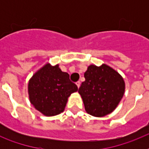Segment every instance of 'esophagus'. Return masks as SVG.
Instances as JSON below:
<instances>
[{"label": "esophagus", "instance_id": "1", "mask_svg": "<svg viewBox=\"0 0 149 149\" xmlns=\"http://www.w3.org/2000/svg\"><path fill=\"white\" fill-rule=\"evenodd\" d=\"M76 84H77V86H78V88H79V86H80V84H81V83H80L79 81H78V82H77V83H76Z\"/></svg>", "mask_w": 149, "mask_h": 149}]
</instances>
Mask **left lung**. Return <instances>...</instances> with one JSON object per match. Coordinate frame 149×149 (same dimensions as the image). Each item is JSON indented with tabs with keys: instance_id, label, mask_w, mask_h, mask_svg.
I'll return each instance as SVG.
<instances>
[{
	"instance_id": "obj_1",
	"label": "left lung",
	"mask_w": 149,
	"mask_h": 149,
	"mask_svg": "<svg viewBox=\"0 0 149 149\" xmlns=\"http://www.w3.org/2000/svg\"><path fill=\"white\" fill-rule=\"evenodd\" d=\"M85 81L79 88L85 110L94 117H104L117 107L125 93L122 77L108 65H89Z\"/></svg>"
}]
</instances>
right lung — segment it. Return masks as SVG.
Returning a JSON list of instances; mask_svg holds the SVG:
<instances>
[{
    "mask_svg": "<svg viewBox=\"0 0 149 149\" xmlns=\"http://www.w3.org/2000/svg\"><path fill=\"white\" fill-rule=\"evenodd\" d=\"M78 87L70 81V75L63 72L58 65L46 64L32 76L29 83L31 104L45 116L62 113L68 97Z\"/></svg>",
    "mask_w": 149,
    "mask_h": 149,
    "instance_id": "right-lung-1",
    "label": "right lung"
}]
</instances>
